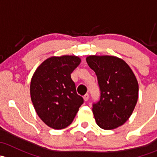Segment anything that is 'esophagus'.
Segmentation results:
<instances>
[{"label":"esophagus","instance_id":"obj_1","mask_svg":"<svg viewBox=\"0 0 157 157\" xmlns=\"http://www.w3.org/2000/svg\"><path fill=\"white\" fill-rule=\"evenodd\" d=\"M83 99H84V101H87L89 99V94H86L85 96H83Z\"/></svg>","mask_w":157,"mask_h":157}]
</instances>
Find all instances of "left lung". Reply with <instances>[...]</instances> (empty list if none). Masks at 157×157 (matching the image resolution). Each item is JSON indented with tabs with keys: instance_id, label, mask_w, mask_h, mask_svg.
Wrapping results in <instances>:
<instances>
[{
	"instance_id": "1",
	"label": "left lung",
	"mask_w": 157,
	"mask_h": 157,
	"mask_svg": "<svg viewBox=\"0 0 157 157\" xmlns=\"http://www.w3.org/2000/svg\"><path fill=\"white\" fill-rule=\"evenodd\" d=\"M86 60L97 76L101 91L100 100L93 107L96 124L104 130L121 126L131 117L138 99V82L134 72L116 56L90 55Z\"/></svg>"
}]
</instances>
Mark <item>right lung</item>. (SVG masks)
Segmentation results:
<instances>
[{"instance_id": "obj_1", "label": "right lung", "mask_w": 157, "mask_h": 157, "mask_svg": "<svg viewBox=\"0 0 157 157\" xmlns=\"http://www.w3.org/2000/svg\"><path fill=\"white\" fill-rule=\"evenodd\" d=\"M81 59L76 55L47 58L33 74L30 96L40 119L53 129H63L72 123L83 99L77 95L71 74Z\"/></svg>"}]
</instances>
